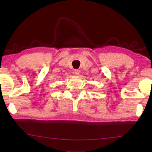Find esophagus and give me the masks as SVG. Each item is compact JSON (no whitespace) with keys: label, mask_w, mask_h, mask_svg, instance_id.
<instances>
[{"label":"esophagus","mask_w":152,"mask_h":152,"mask_svg":"<svg viewBox=\"0 0 152 152\" xmlns=\"http://www.w3.org/2000/svg\"><path fill=\"white\" fill-rule=\"evenodd\" d=\"M74 73H75L76 75H79L80 70H74Z\"/></svg>","instance_id":"obj_1"}]
</instances>
